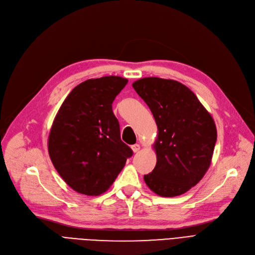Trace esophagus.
Here are the masks:
<instances>
[{"instance_id":"1","label":"esophagus","mask_w":255,"mask_h":255,"mask_svg":"<svg viewBox=\"0 0 255 255\" xmlns=\"http://www.w3.org/2000/svg\"><path fill=\"white\" fill-rule=\"evenodd\" d=\"M131 149H132V151L134 152V153H137L139 151V149H140V145L138 143H135V144L131 145Z\"/></svg>"}]
</instances>
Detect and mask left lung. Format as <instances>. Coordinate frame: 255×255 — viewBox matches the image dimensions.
I'll return each mask as SVG.
<instances>
[{
  "mask_svg": "<svg viewBox=\"0 0 255 255\" xmlns=\"http://www.w3.org/2000/svg\"><path fill=\"white\" fill-rule=\"evenodd\" d=\"M151 110L158 127L157 163L143 179L160 196L191 189L208 170L217 140L212 116L195 94L172 79L144 77L132 84Z\"/></svg>",
  "mask_w": 255,
  "mask_h": 255,
  "instance_id": "1",
  "label": "left lung"
}]
</instances>
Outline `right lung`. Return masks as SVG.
<instances>
[{
	"instance_id": "1",
	"label": "right lung",
	"mask_w": 255,
	"mask_h": 255,
	"mask_svg": "<svg viewBox=\"0 0 255 255\" xmlns=\"http://www.w3.org/2000/svg\"><path fill=\"white\" fill-rule=\"evenodd\" d=\"M128 80L120 76L88 79L64 100L48 136L51 162L73 190L99 195L110 188L127 158L113 102Z\"/></svg>"
}]
</instances>
